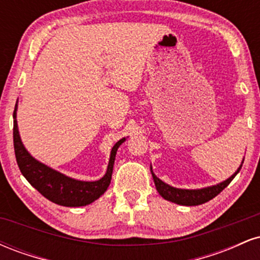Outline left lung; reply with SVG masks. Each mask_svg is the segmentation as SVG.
I'll use <instances>...</instances> for the list:
<instances>
[{
    "label": "left lung",
    "instance_id": "1",
    "mask_svg": "<svg viewBox=\"0 0 260 260\" xmlns=\"http://www.w3.org/2000/svg\"><path fill=\"white\" fill-rule=\"evenodd\" d=\"M242 164H241L240 168L237 169V171H236L231 177H229L228 180L220 182V183L217 184H214V186L201 188V189H182V188L172 187L170 186V184L165 183L164 181H161L160 178H157L153 172L151 166L150 171L151 176H153L155 187H156V190L164 199H166V201L169 202L176 203V204L186 205V207H193V205H201L203 203H207L210 201V199L215 198L222 189H225V188L229 186L230 182L234 180L235 176L240 172L241 168H242Z\"/></svg>",
    "mask_w": 260,
    "mask_h": 260
}]
</instances>
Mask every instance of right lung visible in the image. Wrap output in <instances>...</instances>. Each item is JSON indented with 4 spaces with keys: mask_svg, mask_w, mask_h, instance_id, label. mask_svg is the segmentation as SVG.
Masks as SVG:
<instances>
[{
    "mask_svg": "<svg viewBox=\"0 0 260 260\" xmlns=\"http://www.w3.org/2000/svg\"><path fill=\"white\" fill-rule=\"evenodd\" d=\"M17 109L18 104H16L13 112L14 153H16L17 164L20 172L26 178V181L45 198L62 207H84L99 199L110 186L116 153L126 138L120 139L113 145L106 174L104 175V177L92 182L74 180L40 162L29 154V151L23 145L19 131H18Z\"/></svg>",
    "mask_w": 260,
    "mask_h": 260,
    "instance_id": "obj_1",
    "label": "right lung"
}]
</instances>
